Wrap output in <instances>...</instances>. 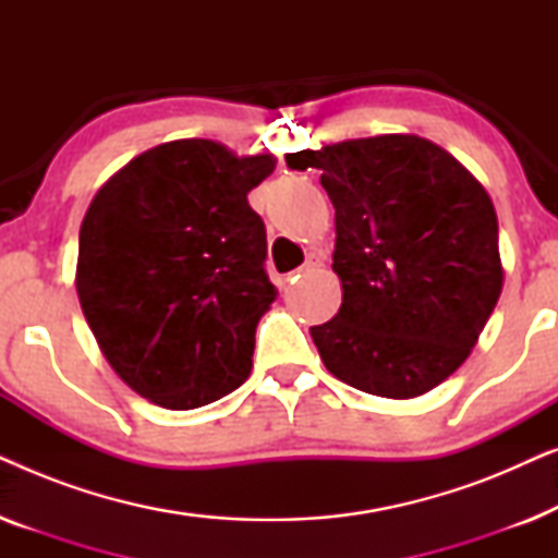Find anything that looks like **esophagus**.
Returning <instances> with one entry per match:
<instances>
[{
    "label": "esophagus",
    "instance_id": "esophagus-1",
    "mask_svg": "<svg viewBox=\"0 0 558 558\" xmlns=\"http://www.w3.org/2000/svg\"><path fill=\"white\" fill-rule=\"evenodd\" d=\"M323 266H325V262H323V256H319V254H312V256L307 258V264H304V266H302V269H296L294 274H289V277H287V281H294V279H300V277H302V274H310V271H319V269H323Z\"/></svg>",
    "mask_w": 558,
    "mask_h": 558
}]
</instances>
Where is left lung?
Returning a JSON list of instances; mask_svg holds the SVG:
<instances>
[{
    "label": "left lung",
    "mask_w": 558,
    "mask_h": 558,
    "mask_svg": "<svg viewBox=\"0 0 558 558\" xmlns=\"http://www.w3.org/2000/svg\"><path fill=\"white\" fill-rule=\"evenodd\" d=\"M323 170L342 304L310 327L325 368L384 399L432 391L468 361L502 289L498 216L468 167L424 136L287 155Z\"/></svg>",
    "instance_id": "8db88e82"
}]
</instances>
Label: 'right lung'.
Masks as SVG:
<instances>
[{"mask_svg":"<svg viewBox=\"0 0 558 558\" xmlns=\"http://www.w3.org/2000/svg\"><path fill=\"white\" fill-rule=\"evenodd\" d=\"M274 167V155L239 157L213 140L167 142L121 167L88 205L81 310L117 376L157 407H205L248 378L277 289L246 195Z\"/></svg>","mask_w":558,"mask_h":558,"instance_id":"right-lung-1","label":"right lung"}]
</instances>
